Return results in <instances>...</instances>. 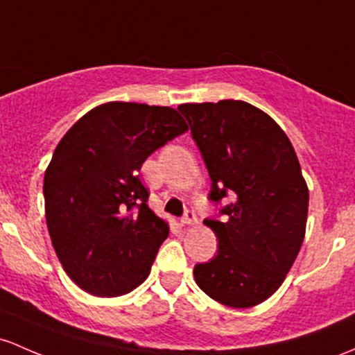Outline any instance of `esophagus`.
<instances>
[{"label": "esophagus", "mask_w": 355, "mask_h": 355, "mask_svg": "<svg viewBox=\"0 0 355 355\" xmlns=\"http://www.w3.org/2000/svg\"><path fill=\"white\" fill-rule=\"evenodd\" d=\"M182 224L184 225H192V224H196L197 222V217H196V214L192 212V210H187V212L184 214V217H182Z\"/></svg>", "instance_id": "esophagus-1"}]
</instances>
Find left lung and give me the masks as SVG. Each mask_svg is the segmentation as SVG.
I'll list each match as a JSON object with an SVG mask.
<instances>
[{
  "label": "left lung",
  "instance_id": "obj_1",
  "mask_svg": "<svg viewBox=\"0 0 355 355\" xmlns=\"http://www.w3.org/2000/svg\"><path fill=\"white\" fill-rule=\"evenodd\" d=\"M205 166L209 200L222 219L204 222L219 249L193 268L204 293L232 309L270 298L293 266L309 214V187L285 131L266 112L244 103L182 104Z\"/></svg>",
  "mask_w": 355,
  "mask_h": 355
}]
</instances>
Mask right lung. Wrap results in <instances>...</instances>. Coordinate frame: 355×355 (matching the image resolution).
Here are the masks:
<instances>
[{"label": "right lung", "instance_id": "obj_1", "mask_svg": "<svg viewBox=\"0 0 355 355\" xmlns=\"http://www.w3.org/2000/svg\"><path fill=\"white\" fill-rule=\"evenodd\" d=\"M189 130L177 109L106 103L60 139L45 171L50 239L69 278L96 297H121L148 278L168 224L148 207L139 170Z\"/></svg>", "mask_w": 355, "mask_h": 355}]
</instances>
